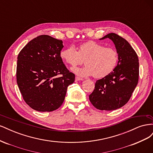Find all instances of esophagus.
<instances>
[{
	"mask_svg": "<svg viewBox=\"0 0 153 153\" xmlns=\"http://www.w3.org/2000/svg\"><path fill=\"white\" fill-rule=\"evenodd\" d=\"M83 79L82 78H79V77H78V76H76L75 77V81H80V80H82Z\"/></svg>",
	"mask_w": 153,
	"mask_h": 153,
	"instance_id": "obj_1",
	"label": "esophagus"
}]
</instances>
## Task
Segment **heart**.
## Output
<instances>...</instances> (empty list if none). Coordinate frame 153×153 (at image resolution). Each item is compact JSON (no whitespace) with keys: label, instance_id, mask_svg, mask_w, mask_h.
I'll return each mask as SVG.
<instances>
[{"label":"heart","instance_id":"obj_1","mask_svg":"<svg viewBox=\"0 0 153 153\" xmlns=\"http://www.w3.org/2000/svg\"><path fill=\"white\" fill-rule=\"evenodd\" d=\"M62 61L72 66L82 62L85 66L73 68L71 71L80 77L93 75L95 78L107 76L115 69L118 62V53L112 48L91 41L80 45L77 51L73 45L62 49L60 52Z\"/></svg>","mask_w":153,"mask_h":153}]
</instances>
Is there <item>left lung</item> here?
I'll use <instances>...</instances> for the list:
<instances>
[{
  "label": "left lung",
  "instance_id": "left-lung-1",
  "mask_svg": "<svg viewBox=\"0 0 153 153\" xmlns=\"http://www.w3.org/2000/svg\"><path fill=\"white\" fill-rule=\"evenodd\" d=\"M112 41L118 53L117 66L109 75L97 80L89 100L101 110H114L122 107L130 99L137 85L139 75L138 56L128 41L115 33L106 34L102 40Z\"/></svg>",
  "mask_w": 153,
  "mask_h": 153
}]
</instances>
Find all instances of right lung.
Instances as JSON below:
<instances>
[{
    "label": "right lung",
    "instance_id": "obj_1",
    "mask_svg": "<svg viewBox=\"0 0 153 153\" xmlns=\"http://www.w3.org/2000/svg\"><path fill=\"white\" fill-rule=\"evenodd\" d=\"M63 47L62 40L41 35L29 41L18 54V86L26 103L36 111L59 108L68 85L75 81V75L60 57Z\"/></svg>",
    "mask_w": 153,
    "mask_h": 153
}]
</instances>
